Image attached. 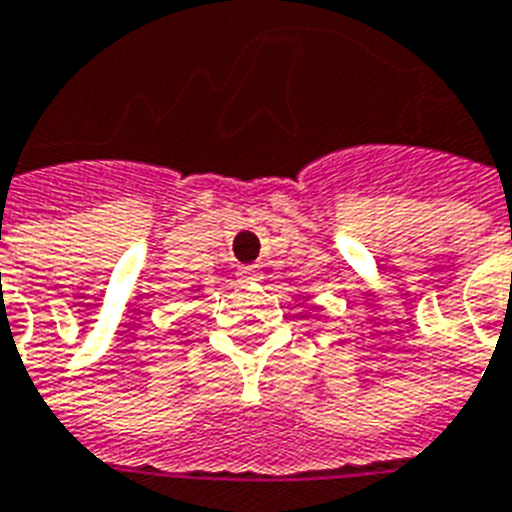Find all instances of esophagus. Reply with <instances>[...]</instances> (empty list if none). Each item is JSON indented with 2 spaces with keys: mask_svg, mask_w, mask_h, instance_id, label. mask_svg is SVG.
Instances as JSON below:
<instances>
[{
  "mask_svg": "<svg viewBox=\"0 0 512 512\" xmlns=\"http://www.w3.org/2000/svg\"><path fill=\"white\" fill-rule=\"evenodd\" d=\"M237 277H240V283H256L261 277V272L256 267H243L237 272Z\"/></svg>",
  "mask_w": 512,
  "mask_h": 512,
  "instance_id": "esophagus-1",
  "label": "esophagus"
}]
</instances>
